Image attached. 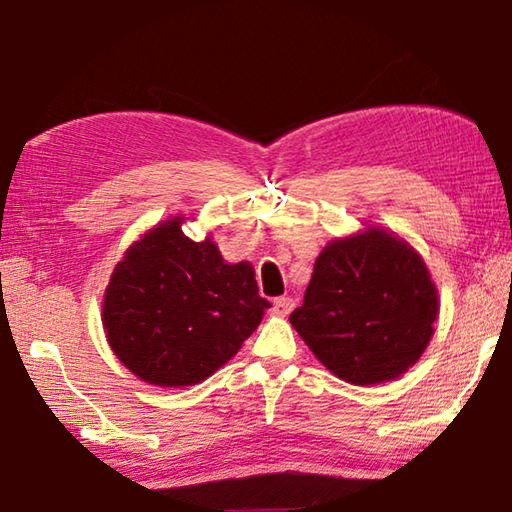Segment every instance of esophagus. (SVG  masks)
Instances as JSON below:
<instances>
[{"label": "esophagus", "instance_id": "obj_1", "mask_svg": "<svg viewBox=\"0 0 512 512\" xmlns=\"http://www.w3.org/2000/svg\"><path fill=\"white\" fill-rule=\"evenodd\" d=\"M293 307H296V302H293V298H275L273 300V307L271 311L275 316H289Z\"/></svg>", "mask_w": 512, "mask_h": 512}]
</instances>
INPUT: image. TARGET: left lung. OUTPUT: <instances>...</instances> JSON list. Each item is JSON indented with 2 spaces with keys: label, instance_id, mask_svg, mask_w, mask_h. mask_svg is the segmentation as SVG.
<instances>
[{
  "label": "left lung",
  "instance_id": "1",
  "mask_svg": "<svg viewBox=\"0 0 512 512\" xmlns=\"http://www.w3.org/2000/svg\"><path fill=\"white\" fill-rule=\"evenodd\" d=\"M438 309V289L418 250L368 225L320 250L305 302L289 323L332 375L375 386L418 363Z\"/></svg>",
  "mask_w": 512,
  "mask_h": 512
}]
</instances>
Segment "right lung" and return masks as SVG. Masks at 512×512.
<instances>
[{
    "instance_id": "right-lung-1",
    "label": "right lung",
    "mask_w": 512,
    "mask_h": 512,
    "mask_svg": "<svg viewBox=\"0 0 512 512\" xmlns=\"http://www.w3.org/2000/svg\"><path fill=\"white\" fill-rule=\"evenodd\" d=\"M171 216L133 241L103 293L101 323L115 357L146 384H201L262 323L250 262L228 264L219 246L183 232Z\"/></svg>"
}]
</instances>
